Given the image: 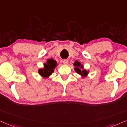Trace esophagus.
I'll return each instance as SVG.
<instances>
[{"mask_svg": "<svg viewBox=\"0 0 127 127\" xmlns=\"http://www.w3.org/2000/svg\"><path fill=\"white\" fill-rule=\"evenodd\" d=\"M68 63V60H67V59H64V60H63V64H64L67 65Z\"/></svg>", "mask_w": 127, "mask_h": 127, "instance_id": "1", "label": "esophagus"}]
</instances>
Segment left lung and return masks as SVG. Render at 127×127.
I'll return each instance as SVG.
<instances>
[{"instance_id": "left-lung-1", "label": "left lung", "mask_w": 127, "mask_h": 127, "mask_svg": "<svg viewBox=\"0 0 127 127\" xmlns=\"http://www.w3.org/2000/svg\"><path fill=\"white\" fill-rule=\"evenodd\" d=\"M74 65L75 66V68H74V70H75V71L77 72L78 74H80V75L84 76V77H85L86 75L88 74V72L86 71L85 70H82V69H83V65H81V63L79 62H78V61H76L74 63Z\"/></svg>"}]
</instances>
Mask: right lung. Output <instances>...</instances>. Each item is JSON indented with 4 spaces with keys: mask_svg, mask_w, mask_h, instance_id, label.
I'll return each mask as SVG.
<instances>
[{
    "mask_svg": "<svg viewBox=\"0 0 127 127\" xmlns=\"http://www.w3.org/2000/svg\"><path fill=\"white\" fill-rule=\"evenodd\" d=\"M57 62L55 60L52 59H49L46 63L44 64V68L39 70V73L42 77H48L54 71V69L55 68Z\"/></svg>",
    "mask_w": 127,
    "mask_h": 127,
    "instance_id": "right-lung-1",
    "label": "right lung"
}]
</instances>
